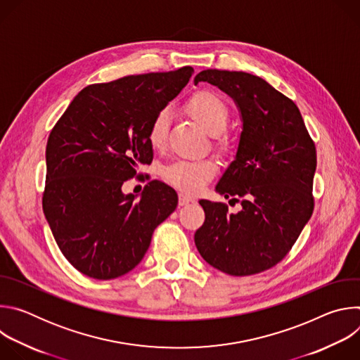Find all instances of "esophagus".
<instances>
[{"label": "esophagus", "mask_w": 360, "mask_h": 360, "mask_svg": "<svg viewBox=\"0 0 360 360\" xmlns=\"http://www.w3.org/2000/svg\"><path fill=\"white\" fill-rule=\"evenodd\" d=\"M195 199L192 198V196H189V195H186V193H184V192H181L179 193V205L181 207H184V205H188V203H191V202H193Z\"/></svg>", "instance_id": "esophagus-1"}]
</instances>
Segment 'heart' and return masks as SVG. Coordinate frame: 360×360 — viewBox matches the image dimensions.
<instances>
[{"mask_svg": "<svg viewBox=\"0 0 360 360\" xmlns=\"http://www.w3.org/2000/svg\"><path fill=\"white\" fill-rule=\"evenodd\" d=\"M188 114L210 135H219L226 129L229 121V111L222 98L217 94L202 91L195 94L186 104ZM171 114L168 110L160 111L152 118L148 128V141L152 148L162 149L167 143ZM218 172L217 162L211 160L186 161L181 160L168 165L162 175L172 186L196 193L203 189Z\"/></svg>", "mask_w": 360, "mask_h": 360, "instance_id": "obj_1", "label": "heart"}]
</instances>
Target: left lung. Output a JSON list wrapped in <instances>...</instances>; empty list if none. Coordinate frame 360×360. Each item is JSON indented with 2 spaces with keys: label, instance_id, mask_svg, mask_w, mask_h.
<instances>
[{
  "label": "left lung",
  "instance_id": "1",
  "mask_svg": "<svg viewBox=\"0 0 360 360\" xmlns=\"http://www.w3.org/2000/svg\"><path fill=\"white\" fill-rule=\"evenodd\" d=\"M210 82L236 104L242 132L235 160L215 191L242 210L200 199L205 222L195 245L211 266L232 276L264 272L281 262L314 212L316 148L295 102L265 79L242 72L205 70Z\"/></svg>",
  "mask_w": 360,
  "mask_h": 360
}]
</instances>
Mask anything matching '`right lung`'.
<instances>
[{
	"instance_id": "right-lung-1",
	"label": "right lung",
	"mask_w": 360,
	"mask_h": 360,
	"mask_svg": "<svg viewBox=\"0 0 360 360\" xmlns=\"http://www.w3.org/2000/svg\"><path fill=\"white\" fill-rule=\"evenodd\" d=\"M192 67L84 88L49 134L42 210L81 274L108 281L132 271L176 208L175 189L150 181L139 199L122 184L152 162L148 128L188 84Z\"/></svg>"
}]
</instances>
